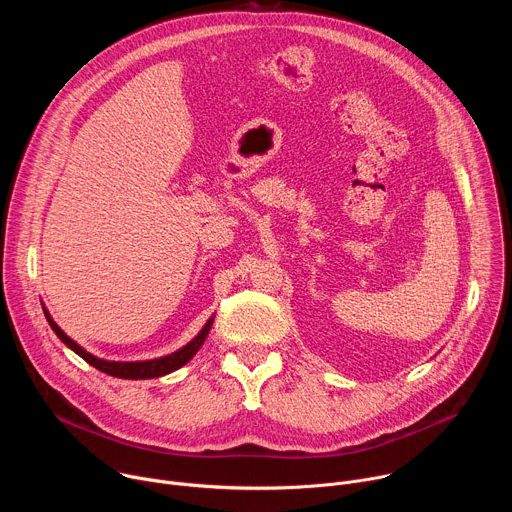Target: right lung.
Instances as JSON below:
<instances>
[{
	"label": "right lung",
	"mask_w": 512,
	"mask_h": 512,
	"mask_svg": "<svg viewBox=\"0 0 512 512\" xmlns=\"http://www.w3.org/2000/svg\"><path fill=\"white\" fill-rule=\"evenodd\" d=\"M44 316L50 324V328L54 330V334L72 350L77 352L83 360H87L91 367L99 369L101 373L105 375H111V377H117V379H156V377H164V375H170L174 371H178L180 367H184V364L200 350V346L204 344L208 332H210V326L214 322V318H208V322L202 326V330L186 344L182 346L180 350L172 352V354H166V356H160V358H152V360H133V362H123V360H103V358H97L95 354L87 352L81 344H77L75 340H72L70 336H66L62 332V328L52 320V316L48 314V310L44 308Z\"/></svg>",
	"instance_id": "add662e5"
}]
</instances>
